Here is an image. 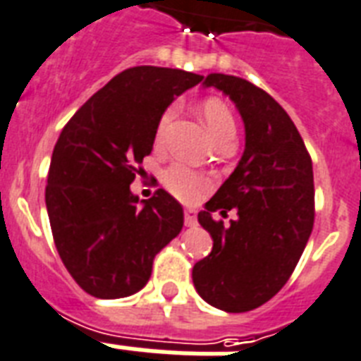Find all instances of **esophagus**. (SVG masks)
Instances as JSON below:
<instances>
[{"label":"esophagus","instance_id":"34e87169","mask_svg":"<svg viewBox=\"0 0 361 361\" xmlns=\"http://www.w3.org/2000/svg\"><path fill=\"white\" fill-rule=\"evenodd\" d=\"M183 216H185L187 227H195L197 225V212H195V208H185Z\"/></svg>","mask_w":361,"mask_h":361}]
</instances>
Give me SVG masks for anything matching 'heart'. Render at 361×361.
Masks as SVG:
<instances>
[{
    "instance_id": "obj_1",
    "label": "heart",
    "mask_w": 361,
    "mask_h": 361,
    "mask_svg": "<svg viewBox=\"0 0 361 361\" xmlns=\"http://www.w3.org/2000/svg\"><path fill=\"white\" fill-rule=\"evenodd\" d=\"M176 107H169L164 114L161 115V119L157 123L155 128V142L162 144V140L166 137L172 121H174ZM200 117L204 121L206 128L210 132V136L214 137V142H221L227 137H235L236 126L235 117L231 114V109L227 104H224L217 98H208L200 104ZM162 181L172 195H176L181 200H195L200 192L208 187V180L204 176L197 174L195 170L187 169L183 164H172L164 170L162 174Z\"/></svg>"
}]
</instances>
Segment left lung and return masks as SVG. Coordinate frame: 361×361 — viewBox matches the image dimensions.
I'll return each instance as SVG.
<instances>
[{"mask_svg": "<svg viewBox=\"0 0 361 361\" xmlns=\"http://www.w3.org/2000/svg\"><path fill=\"white\" fill-rule=\"evenodd\" d=\"M204 87L229 96L244 121L246 145L224 185L199 212L212 252L192 267V284L208 305L246 312L276 295L288 282L314 224L312 161L284 107L246 79L206 75ZM237 208L227 230L214 222Z\"/></svg>", "mask_w": 361, "mask_h": 361, "instance_id": "obj_1", "label": "left lung"}]
</instances>
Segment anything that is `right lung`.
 Segmentation results:
<instances>
[{"label":"right lung","instance_id":"right-lung-1","mask_svg":"<svg viewBox=\"0 0 361 361\" xmlns=\"http://www.w3.org/2000/svg\"><path fill=\"white\" fill-rule=\"evenodd\" d=\"M202 81L191 71L137 66L90 96L62 128L47 178L45 204L60 259L98 299L147 284L155 255L183 227V208L164 189L147 200L130 191L166 107Z\"/></svg>","mask_w":361,"mask_h":361}]
</instances>
